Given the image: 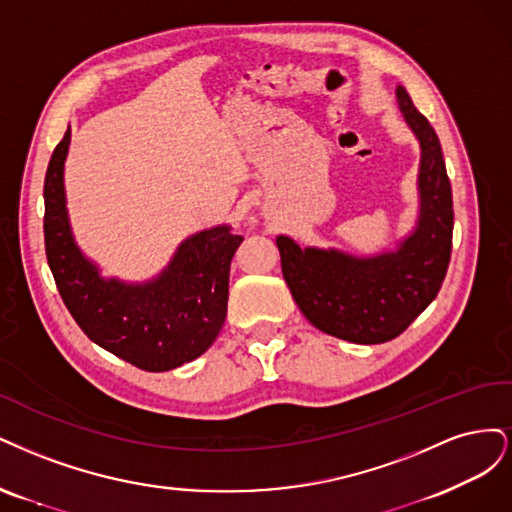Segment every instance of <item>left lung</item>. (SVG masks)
<instances>
[{"label":"left lung","mask_w":512,"mask_h":512,"mask_svg":"<svg viewBox=\"0 0 512 512\" xmlns=\"http://www.w3.org/2000/svg\"><path fill=\"white\" fill-rule=\"evenodd\" d=\"M398 104L421 142V214L415 234L395 253L357 259L300 249L278 236L280 266L295 304L321 332L357 344L400 336L438 295L453 246V193L434 127L398 87Z\"/></svg>","instance_id":"obj_1"}]
</instances>
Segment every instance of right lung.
I'll use <instances>...</instances> for the list:
<instances>
[{"instance_id": "right-lung-1", "label": "right lung", "mask_w": 512, "mask_h": 512, "mask_svg": "<svg viewBox=\"0 0 512 512\" xmlns=\"http://www.w3.org/2000/svg\"><path fill=\"white\" fill-rule=\"evenodd\" d=\"M70 129L44 178V244L63 304L102 349L146 372H166L200 357L227 315L229 268L242 236L214 227L180 244L174 261L148 285L104 280L76 249L63 193Z\"/></svg>"}]
</instances>
